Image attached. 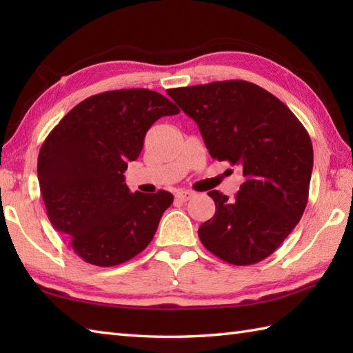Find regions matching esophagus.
Returning a JSON list of instances; mask_svg holds the SVG:
<instances>
[{"mask_svg":"<svg viewBox=\"0 0 353 353\" xmlns=\"http://www.w3.org/2000/svg\"><path fill=\"white\" fill-rule=\"evenodd\" d=\"M192 196H194V192H191V191H181L176 194V199L179 201H188Z\"/></svg>","mask_w":353,"mask_h":353,"instance_id":"esophagus-1","label":"esophagus"}]
</instances>
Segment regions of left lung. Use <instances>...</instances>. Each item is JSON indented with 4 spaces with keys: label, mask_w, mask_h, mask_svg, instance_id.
Returning a JSON list of instances; mask_svg holds the SVG:
<instances>
[{
    "label": "left lung",
    "mask_w": 353,
    "mask_h": 353,
    "mask_svg": "<svg viewBox=\"0 0 353 353\" xmlns=\"http://www.w3.org/2000/svg\"><path fill=\"white\" fill-rule=\"evenodd\" d=\"M167 94L197 123L211 157L243 170L234 199L208 192L215 214L199 228L200 241L234 265L265 259L308 203L314 162L308 132L279 99L250 81H212Z\"/></svg>",
    "instance_id": "obj_1"
}]
</instances>
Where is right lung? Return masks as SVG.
I'll use <instances>...</instances> for the list:
<instances>
[{"instance_id": "right-lung-1", "label": "right lung", "mask_w": 353, "mask_h": 353, "mask_svg": "<svg viewBox=\"0 0 353 353\" xmlns=\"http://www.w3.org/2000/svg\"><path fill=\"white\" fill-rule=\"evenodd\" d=\"M179 112L150 89L108 91L79 103L43 141L37 179L48 220L88 264H123L153 239L174 197L130 192L124 171L153 123Z\"/></svg>"}]
</instances>
